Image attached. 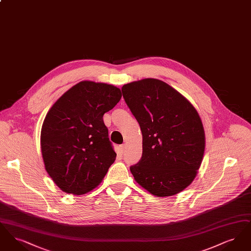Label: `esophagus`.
I'll return each instance as SVG.
<instances>
[{
  "instance_id": "obj_1",
  "label": "esophagus",
  "mask_w": 251,
  "mask_h": 251,
  "mask_svg": "<svg viewBox=\"0 0 251 251\" xmlns=\"http://www.w3.org/2000/svg\"><path fill=\"white\" fill-rule=\"evenodd\" d=\"M125 149H126V145H125V144H123V145H120V151L121 154H123V153H124V151H125Z\"/></svg>"
}]
</instances>
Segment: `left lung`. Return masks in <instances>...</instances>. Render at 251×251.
<instances>
[{"instance_id": "obj_1", "label": "left lung", "mask_w": 251, "mask_h": 251, "mask_svg": "<svg viewBox=\"0 0 251 251\" xmlns=\"http://www.w3.org/2000/svg\"><path fill=\"white\" fill-rule=\"evenodd\" d=\"M121 90L143 136L142 157L130 167L133 178L157 197L184 190L196 178L205 150L197 110L161 80L143 79L124 84Z\"/></svg>"}]
</instances>
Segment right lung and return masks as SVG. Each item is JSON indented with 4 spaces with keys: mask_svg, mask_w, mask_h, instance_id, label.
<instances>
[{
    "mask_svg": "<svg viewBox=\"0 0 251 251\" xmlns=\"http://www.w3.org/2000/svg\"><path fill=\"white\" fill-rule=\"evenodd\" d=\"M120 99L117 86L83 81L50 109L41 128V152L46 171L62 191L84 195L106 175L117 153L102 117Z\"/></svg>",
    "mask_w": 251,
    "mask_h": 251,
    "instance_id": "right-lung-1",
    "label": "right lung"
}]
</instances>
